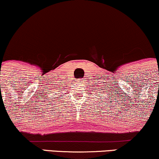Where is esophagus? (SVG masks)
Instances as JSON below:
<instances>
[{"instance_id":"obj_1","label":"esophagus","mask_w":159,"mask_h":159,"mask_svg":"<svg viewBox=\"0 0 159 159\" xmlns=\"http://www.w3.org/2000/svg\"><path fill=\"white\" fill-rule=\"evenodd\" d=\"M78 81H80V82H81V83H82V82L84 81V79H82V78H80V79L78 80Z\"/></svg>"}]
</instances>
